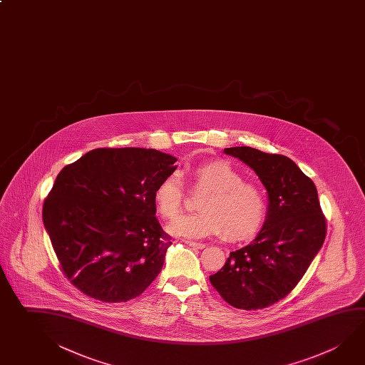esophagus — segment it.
Segmentation results:
<instances>
[{"instance_id":"1","label":"esophagus","mask_w":365,"mask_h":365,"mask_svg":"<svg viewBox=\"0 0 365 365\" xmlns=\"http://www.w3.org/2000/svg\"><path fill=\"white\" fill-rule=\"evenodd\" d=\"M185 243L191 247H195V249L202 250L205 247V243L195 242V241H185Z\"/></svg>"}]
</instances>
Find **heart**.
Listing matches in <instances>:
<instances>
[{"instance_id": "obj_1", "label": "heart", "mask_w": 365, "mask_h": 365, "mask_svg": "<svg viewBox=\"0 0 365 365\" xmlns=\"http://www.w3.org/2000/svg\"><path fill=\"white\" fill-rule=\"evenodd\" d=\"M190 175L192 188L206 193L198 200L200 211L180 215L168 227L170 233L188 238L225 233L230 240H241L260 228L267 212L265 193L260 185L245 182L242 174L230 163H201L191 168ZM183 197L178 174H169L155 187V206L165 219L178 215Z\"/></svg>"}]
</instances>
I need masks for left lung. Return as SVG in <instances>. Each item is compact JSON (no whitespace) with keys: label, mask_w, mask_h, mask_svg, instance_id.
Listing matches in <instances>:
<instances>
[{"label":"left lung","mask_w":365,"mask_h":365,"mask_svg":"<svg viewBox=\"0 0 365 365\" xmlns=\"http://www.w3.org/2000/svg\"><path fill=\"white\" fill-rule=\"evenodd\" d=\"M247 164L268 193V211L252 242L230 252L211 284L232 307L256 310L286 297L326 238V219L313 180L287 156L256 148H224Z\"/></svg>","instance_id":"1"}]
</instances>
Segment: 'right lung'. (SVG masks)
Returning a JSON list of instances; mask_svg holds the SVG:
<instances>
[{
    "label": "right lung",
    "instance_id": "obj_1",
    "mask_svg": "<svg viewBox=\"0 0 365 365\" xmlns=\"http://www.w3.org/2000/svg\"><path fill=\"white\" fill-rule=\"evenodd\" d=\"M177 158L154 148H96L63 168L42 219L68 279L103 302L135 299L164 265L170 237L154 190Z\"/></svg>",
    "mask_w": 365,
    "mask_h": 365
}]
</instances>
